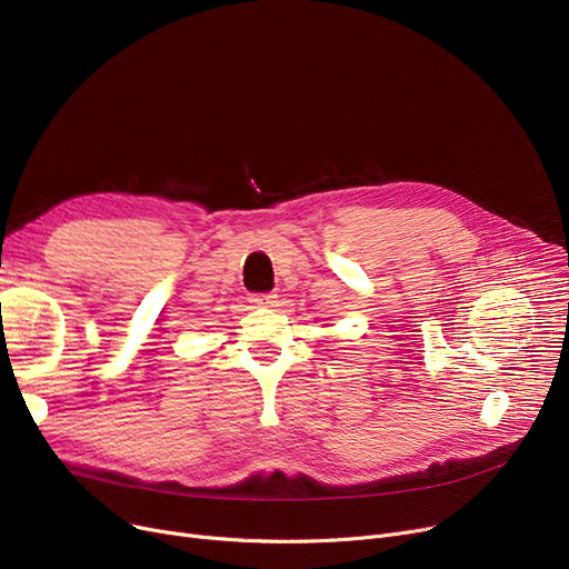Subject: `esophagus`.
<instances>
[{
    "label": "esophagus",
    "instance_id": "esophagus-1",
    "mask_svg": "<svg viewBox=\"0 0 569 569\" xmlns=\"http://www.w3.org/2000/svg\"><path fill=\"white\" fill-rule=\"evenodd\" d=\"M249 300L258 307H272L277 302V295L274 292H253Z\"/></svg>",
    "mask_w": 569,
    "mask_h": 569
}]
</instances>
